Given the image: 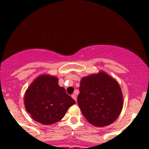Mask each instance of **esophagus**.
I'll list each match as a JSON object with an SVG mask.
<instances>
[{"mask_svg":"<svg viewBox=\"0 0 149 149\" xmlns=\"http://www.w3.org/2000/svg\"><path fill=\"white\" fill-rule=\"evenodd\" d=\"M72 98H73V99L76 101V102H77V96H76L75 95H74V94L72 95Z\"/></svg>","mask_w":149,"mask_h":149,"instance_id":"esophagus-1","label":"esophagus"}]
</instances>
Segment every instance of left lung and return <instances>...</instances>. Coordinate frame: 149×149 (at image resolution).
Instances as JSON below:
<instances>
[{
  "label": "left lung",
  "instance_id": "obj_1",
  "mask_svg": "<svg viewBox=\"0 0 149 149\" xmlns=\"http://www.w3.org/2000/svg\"><path fill=\"white\" fill-rule=\"evenodd\" d=\"M77 104L86 120L95 127L107 126L116 120L123 107L119 83L101 71L81 78Z\"/></svg>",
  "mask_w": 149,
  "mask_h": 149
}]
</instances>
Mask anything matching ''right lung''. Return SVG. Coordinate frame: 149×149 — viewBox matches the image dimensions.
I'll return each mask as SVG.
<instances>
[{
  "mask_svg": "<svg viewBox=\"0 0 149 149\" xmlns=\"http://www.w3.org/2000/svg\"><path fill=\"white\" fill-rule=\"evenodd\" d=\"M75 101L59 86L58 78L41 74L31 83L24 94V106L31 118L50 125L63 119Z\"/></svg>",
  "mask_w": 149,
  "mask_h": 149,
  "instance_id": "add662e5",
  "label": "right lung"
}]
</instances>
